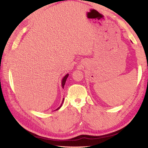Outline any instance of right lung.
Listing matches in <instances>:
<instances>
[{
  "label": "right lung",
  "mask_w": 148,
  "mask_h": 148,
  "mask_svg": "<svg viewBox=\"0 0 148 148\" xmlns=\"http://www.w3.org/2000/svg\"><path fill=\"white\" fill-rule=\"evenodd\" d=\"M68 76H69V74L67 73V74H66V75H65L64 77H63V79H62V82H61V84H62V88H64V85H65V83H66V80H67V77H68ZM64 98H63V100H62V104L60 105V107H58V108H56V110H58L59 108H60V107H62V104H63V103H64Z\"/></svg>",
  "instance_id": "obj_1"
}]
</instances>
